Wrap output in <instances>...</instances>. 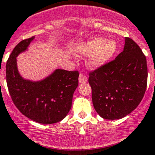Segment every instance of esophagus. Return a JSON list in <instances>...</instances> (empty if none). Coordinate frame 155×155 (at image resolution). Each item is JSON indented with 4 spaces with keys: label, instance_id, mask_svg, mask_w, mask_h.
Here are the masks:
<instances>
[{
    "label": "esophagus",
    "instance_id": "esophagus-1",
    "mask_svg": "<svg viewBox=\"0 0 155 155\" xmlns=\"http://www.w3.org/2000/svg\"><path fill=\"white\" fill-rule=\"evenodd\" d=\"M79 81L80 83H85V82L87 81V76H85V74H82V73H80L79 76Z\"/></svg>",
    "mask_w": 155,
    "mask_h": 155
}]
</instances>
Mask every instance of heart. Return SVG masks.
<instances>
[{
    "label": "heart",
    "instance_id": "1",
    "mask_svg": "<svg viewBox=\"0 0 155 155\" xmlns=\"http://www.w3.org/2000/svg\"><path fill=\"white\" fill-rule=\"evenodd\" d=\"M117 48L116 42L114 40H107L105 38L98 37L79 46L78 52L85 56L93 54L89 63L93 68H99L110 60L116 52Z\"/></svg>",
    "mask_w": 155,
    "mask_h": 155
}]
</instances>
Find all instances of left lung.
<instances>
[{
  "label": "left lung",
  "mask_w": 155,
  "mask_h": 155,
  "mask_svg": "<svg viewBox=\"0 0 155 155\" xmlns=\"http://www.w3.org/2000/svg\"><path fill=\"white\" fill-rule=\"evenodd\" d=\"M88 75L96 112L104 119H119L134 111L144 97L146 58L140 46L126 37L123 51Z\"/></svg>",
  "instance_id": "1"
}]
</instances>
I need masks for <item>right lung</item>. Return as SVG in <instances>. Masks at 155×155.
I'll use <instances>...</instances> for the list:
<instances>
[{
    "instance_id": "right-lung-1",
    "label": "right lung",
    "mask_w": 155,
    "mask_h": 155,
    "mask_svg": "<svg viewBox=\"0 0 155 155\" xmlns=\"http://www.w3.org/2000/svg\"><path fill=\"white\" fill-rule=\"evenodd\" d=\"M34 38L21 40L12 50L6 65L7 87L12 102L23 115L40 124H54L64 119L71 109L79 73L58 69L40 82L23 79L17 70L16 57Z\"/></svg>"
}]
</instances>
